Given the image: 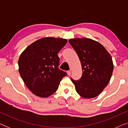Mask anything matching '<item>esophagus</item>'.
<instances>
[{
  "mask_svg": "<svg viewBox=\"0 0 128 128\" xmlns=\"http://www.w3.org/2000/svg\"><path fill=\"white\" fill-rule=\"evenodd\" d=\"M67 73H68V76H70V74H71V71H70V70H68V71H67Z\"/></svg>",
  "mask_w": 128,
  "mask_h": 128,
  "instance_id": "esophagus-1",
  "label": "esophagus"
}]
</instances>
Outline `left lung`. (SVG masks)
Masks as SVG:
<instances>
[{
    "label": "left lung",
    "mask_w": 128,
    "mask_h": 128,
    "mask_svg": "<svg viewBox=\"0 0 128 128\" xmlns=\"http://www.w3.org/2000/svg\"><path fill=\"white\" fill-rule=\"evenodd\" d=\"M69 42L81 62L82 76L78 80L71 78L77 92L85 98L98 96L111 79L114 64L106 48L90 38H72Z\"/></svg>",
    "instance_id": "left-lung-1"
}]
</instances>
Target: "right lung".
<instances>
[{
	"instance_id": "add662e5",
	"label": "right lung",
	"mask_w": 128,
	"mask_h": 128,
	"mask_svg": "<svg viewBox=\"0 0 128 128\" xmlns=\"http://www.w3.org/2000/svg\"><path fill=\"white\" fill-rule=\"evenodd\" d=\"M67 42L61 38H42L30 45L20 55L19 73L26 86L36 96L50 97L66 75L58 68V53Z\"/></svg>"
}]
</instances>
